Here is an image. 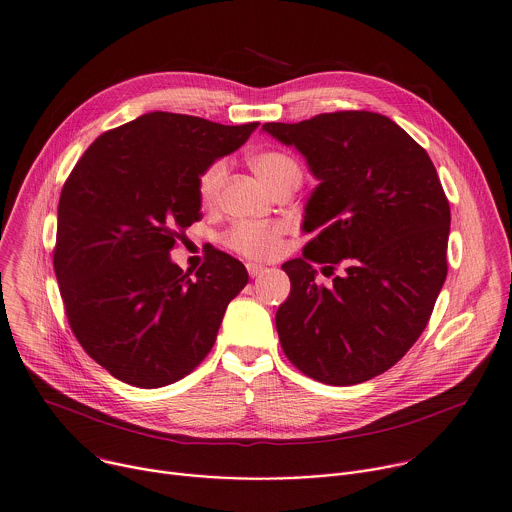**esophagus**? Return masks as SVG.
Returning a JSON list of instances; mask_svg holds the SVG:
<instances>
[{
  "label": "esophagus",
  "instance_id": "1",
  "mask_svg": "<svg viewBox=\"0 0 512 512\" xmlns=\"http://www.w3.org/2000/svg\"><path fill=\"white\" fill-rule=\"evenodd\" d=\"M245 267H247V273H249L251 277H259V275H263V273L267 271V267H265V265H259V263H247Z\"/></svg>",
  "mask_w": 512,
  "mask_h": 512
}]
</instances>
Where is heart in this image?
Listing matches in <instances>:
<instances>
[{
    "label": "heart",
    "mask_w": 512,
    "mask_h": 512,
    "mask_svg": "<svg viewBox=\"0 0 512 512\" xmlns=\"http://www.w3.org/2000/svg\"><path fill=\"white\" fill-rule=\"evenodd\" d=\"M251 166L259 179L275 191L287 181H301L297 160L277 148H267L251 156ZM227 179V162L223 158L209 162L199 175L197 189L205 207H213ZM283 227L277 223H237L225 233V245L249 259H271L281 251Z\"/></svg>",
    "instance_id": "1"
}]
</instances>
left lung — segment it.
<instances>
[{"label":"left lung","instance_id":"obj_1","mask_svg":"<svg viewBox=\"0 0 512 512\" xmlns=\"http://www.w3.org/2000/svg\"><path fill=\"white\" fill-rule=\"evenodd\" d=\"M263 130L295 146L319 181L303 257L281 265L291 293L275 325L289 362L329 386L372 380L416 344L448 263L450 205L428 152L394 120L368 110L317 114ZM345 267L331 288L314 283Z\"/></svg>","mask_w":512,"mask_h":512}]
</instances>
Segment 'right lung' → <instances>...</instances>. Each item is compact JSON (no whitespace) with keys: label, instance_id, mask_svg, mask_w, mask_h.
<instances>
[{"label":"right lung","instance_id":"1","mask_svg":"<svg viewBox=\"0 0 512 512\" xmlns=\"http://www.w3.org/2000/svg\"><path fill=\"white\" fill-rule=\"evenodd\" d=\"M257 126L148 112L100 134L64 183L54 271L66 317L84 352L120 382L152 390L189 376L247 285L243 263L223 251L193 279L168 251L203 217L201 170Z\"/></svg>","mask_w":512,"mask_h":512}]
</instances>
